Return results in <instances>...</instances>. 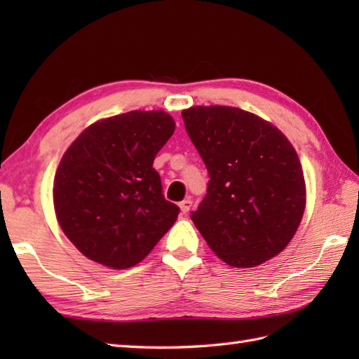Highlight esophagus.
Wrapping results in <instances>:
<instances>
[{
    "label": "esophagus",
    "instance_id": "obj_1",
    "mask_svg": "<svg viewBox=\"0 0 359 359\" xmlns=\"http://www.w3.org/2000/svg\"><path fill=\"white\" fill-rule=\"evenodd\" d=\"M179 207H180V211L184 212V215H187V212L191 210V207H193V201L191 199H185V201H182L180 203H179Z\"/></svg>",
    "mask_w": 359,
    "mask_h": 359
}]
</instances>
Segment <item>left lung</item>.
Listing matches in <instances>:
<instances>
[{
	"instance_id": "obj_1",
	"label": "left lung",
	"mask_w": 359,
	"mask_h": 359,
	"mask_svg": "<svg viewBox=\"0 0 359 359\" xmlns=\"http://www.w3.org/2000/svg\"><path fill=\"white\" fill-rule=\"evenodd\" d=\"M182 117L210 175L207 194L191 211L210 248L236 269L279 255L306 208L292 143L269 121L231 106H193Z\"/></svg>"
}]
</instances>
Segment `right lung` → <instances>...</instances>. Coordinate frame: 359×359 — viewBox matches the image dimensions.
Segmentation results:
<instances>
[{
  "instance_id": "right-lung-1",
  "label": "right lung",
  "mask_w": 359,
  "mask_h": 359,
  "mask_svg": "<svg viewBox=\"0 0 359 359\" xmlns=\"http://www.w3.org/2000/svg\"><path fill=\"white\" fill-rule=\"evenodd\" d=\"M175 129L163 111L97 121L74 140L53 180L58 224L80 253L116 270L139 264L174 225L179 207L152 168Z\"/></svg>"
}]
</instances>
